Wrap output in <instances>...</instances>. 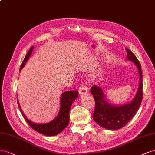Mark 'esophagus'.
<instances>
[{"mask_svg": "<svg viewBox=\"0 0 155 155\" xmlns=\"http://www.w3.org/2000/svg\"><path fill=\"white\" fill-rule=\"evenodd\" d=\"M87 92H88V88L85 85L82 84L80 87H79V94L80 95L86 94Z\"/></svg>", "mask_w": 155, "mask_h": 155, "instance_id": "esophagus-1", "label": "esophagus"}]
</instances>
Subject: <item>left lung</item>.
Masks as SVG:
<instances>
[{"label": "left lung", "instance_id": "8db88e82", "mask_svg": "<svg viewBox=\"0 0 155 155\" xmlns=\"http://www.w3.org/2000/svg\"><path fill=\"white\" fill-rule=\"evenodd\" d=\"M125 49L127 59L135 64L140 78L138 90L133 101L124 105L114 106L105 100L101 87L94 85L91 87V93L95 103L93 117L99 125L108 130H117L125 126L138 110L143 98L142 73L140 63L132 51L127 48Z\"/></svg>", "mask_w": 155, "mask_h": 155}]
</instances>
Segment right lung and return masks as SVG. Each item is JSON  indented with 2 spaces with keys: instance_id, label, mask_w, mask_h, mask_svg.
I'll return each mask as SVG.
<instances>
[{
  "instance_id": "obj_1",
  "label": "right lung",
  "mask_w": 155,
  "mask_h": 155,
  "mask_svg": "<svg viewBox=\"0 0 155 155\" xmlns=\"http://www.w3.org/2000/svg\"><path fill=\"white\" fill-rule=\"evenodd\" d=\"M33 48L34 46L30 48L27 54L26 55L23 63H22L21 65L19 71H21L22 68L24 67L25 64L28 60L29 57L30 56L31 54H32ZM78 96V92L77 91L71 90L69 91H65L64 93H63L61 95V108L58 116L53 121L49 123H45V124H38V123H34L30 121L26 117L23 112H22L20 105L19 104L18 99H17V102H18L19 108L21 109V113L23 114L26 121L27 122L28 124L34 130L45 136H55L60 133L65 127H67L69 122V110L71 106L73 101L75 99H77Z\"/></svg>"
}]
</instances>
